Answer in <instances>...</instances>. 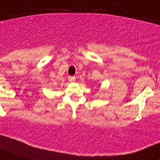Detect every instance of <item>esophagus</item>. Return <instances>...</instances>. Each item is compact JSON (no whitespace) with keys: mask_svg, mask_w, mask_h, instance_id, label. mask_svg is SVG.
I'll return each mask as SVG.
<instances>
[{"mask_svg":"<svg viewBox=\"0 0 160 160\" xmlns=\"http://www.w3.org/2000/svg\"><path fill=\"white\" fill-rule=\"evenodd\" d=\"M75 80H76L75 77H72V76L68 77V81L69 82H74Z\"/></svg>","mask_w":160,"mask_h":160,"instance_id":"1","label":"esophagus"}]
</instances>
